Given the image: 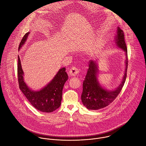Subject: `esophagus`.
Here are the masks:
<instances>
[{"mask_svg":"<svg viewBox=\"0 0 146 146\" xmlns=\"http://www.w3.org/2000/svg\"><path fill=\"white\" fill-rule=\"evenodd\" d=\"M80 72V69L76 67H72L69 71V74L70 76H76Z\"/></svg>","mask_w":146,"mask_h":146,"instance_id":"obj_1","label":"esophagus"}]
</instances>
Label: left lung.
I'll return each mask as SVG.
<instances>
[{"label":"left lung","mask_w":146,"mask_h":146,"mask_svg":"<svg viewBox=\"0 0 146 146\" xmlns=\"http://www.w3.org/2000/svg\"><path fill=\"white\" fill-rule=\"evenodd\" d=\"M117 46L126 52V69L121 84L114 90H108L104 89L99 84L97 75L98 68L96 61L90 60L89 62V69L83 82V91L81 95L82 102L85 107L89 110L102 109L111 104L120 93L126 81L128 66L127 49L125 41V34L119 27H118L115 37Z\"/></svg>","instance_id":"left-lung-1"}]
</instances>
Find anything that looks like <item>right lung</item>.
<instances>
[{
    "instance_id": "add662e5",
    "label": "right lung",
    "mask_w": 146,
    "mask_h": 146,
    "mask_svg": "<svg viewBox=\"0 0 146 146\" xmlns=\"http://www.w3.org/2000/svg\"><path fill=\"white\" fill-rule=\"evenodd\" d=\"M29 34V32H27L23 36L20 42L19 49L24 44ZM65 70V68L60 69L46 86L39 91H33L28 88L24 81V73L18 56L17 77L19 88L29 103L35 108L42 112L51 113L60 106L63 87L68 78Z\"/></svg>"
}]
</instances>
